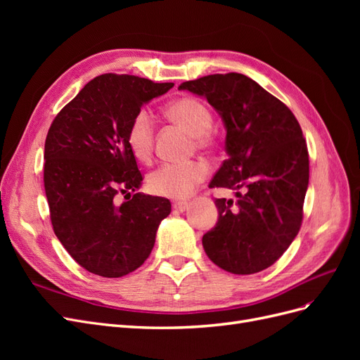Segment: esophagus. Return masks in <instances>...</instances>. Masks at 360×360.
<instances>
[{"label": "esophagus", "instance_id": "34e87169", "mask_svg": "<svg viewBox=\"0 0 360 360\" xmlns=\"http://www.w3.org/2000/svg\"><path fill=\"white\" fill-rule=\"evenodd\" d=\"M172 209L176 210V212H184L188 209V202L186 201H176V202H172Z\"/></svg>", "mask_w": 360, "mask_h": 360}]
</instances>
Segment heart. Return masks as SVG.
Returning <instances> with one entry per match:
<instances>
[{
    "instance_id": "obj_1",
    "label": "heart",
    "mask_w": 360,
    "mask_h": 360,
    "mask_svg": "<svg viewBox=\"0 0 360 360\" xmlns=\"http://www.w3.org/2000/svg\"><path fill=\"white\" fill-rule=\"evenodd\" d=\"M165 114L174 123L183 126L195 138L200 148H209L214 144L213 114L209 106L195 97H180L171 102ZM155 124L148 111L141 110L135 114L127 130V146L138 160H148L153 151ZM209 168L204 162L165 163L148 176V189L160 197L181 200L192 193L197 184L205 177Z\"/></svg>"
}]
</instances>
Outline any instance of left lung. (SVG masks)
Wrapping results in <instances>:
<instances>
[{"mask_svg":"<svg viewBox=\"0 0 360 360\" xmlns=\"http://www.w3.org/2000/svg\"><path fill=\"white\" fill-rule=\"evenodd\" d=\"M221 115L228 159L209 188L233 189L237 202L217 198L219 217L202 236L213 263L234 275L270 267L297 236L309 181L308 148L288 108L242 73L183 82Z\"/></svg>","mask_w":360,"mask_h":360,"instance_id":"left-lung-1","label":"left lung"}]
</instances>
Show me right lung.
<instances>
[{
    "label": "right lung",
    "mask_w": 360,
    "mask_h": 360,
    "mask_svg": "<svg viewBox=\"0 0 360 360\" xmlns=\"http://www.w3.org/2000/svg\"><path fill=\"white\" fill-rule=\"evenodd\" d=\"M172 86L132 75H101L49 127L43 181L53 233L94 275L120 278L143 266L159 224L171 213L169 200L136 192L143 176L127 130L141 108ZM122 194L126 202L119 201Z\"/></svg>",
    "instance_id": "right-lung-1"
}]
</instances>
